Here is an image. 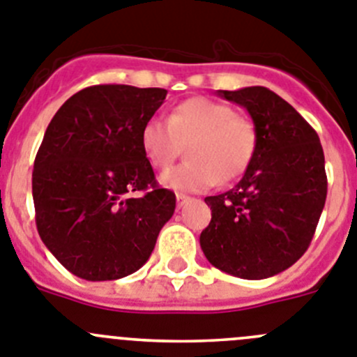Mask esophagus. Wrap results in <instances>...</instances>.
<instances>
[{
  "label": "esophagus",
  "mask_w": 357,
  "mask_h": 357,
  "mask_svg": "<svg viewBox=\"0 0 357 357\" xmlns=\"http://www.w3.org/2000/svg\"><path fill=\"white\" fill-rule=\"evenodd\" d=\"M176 199H178V206L181 208L183 204H186V202L190 201V197H188V195H185V194H176Z\"/></svg>",
  "instance_id": "esophagus-1"
}]
</instances>
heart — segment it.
Wrapping results in <instances>:
<instances>
[{
  "mask_svg": "<svg viewBox=\"0 0 357 357\" xmlns=\"http://www.w3.org/2000/svg\"><path fill=\"white\" fill-rule=\"evenodd\" d=\"M183 146L188 160L163 172L160 181L172 190L201 192L245 171L256 149V128L233 107L210 98L186 99L167 121L144 123L140 147L155 169L172 165Z\"/></svg>",
  "mask_w": 357,
  "mask_h": 357,
  "instance_id": "heart-1",
  "label": "heart"
}]
</instances>
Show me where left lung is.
Returning <instances> with one entry per match:
<instances>
[{"mask_svg": "<svg viewBox=\"0 0 357 357\" xmlns=\"http://www.w3.org/2000/svg\"><path fill=\"white\" fill-rule=\"evenodd\" d=\"M245 108L256 149L240 183L206 197L211 222L201 249L213 266L242 279L287 271L310 247L327 197L324 149L304 117L265 86L218 91Z\"/></svg>", "mask_w": 357, "mask_h": 357, "instance_id": "left-lung-1", "label": "left lung"}]
</instances>
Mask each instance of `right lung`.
<instances>
[{
  "instance_id": "right-lung-1",
  "label": "right lung",
  "mask_w": 357,
  "mask_h": 357,
  "mask_svg": "<svg viewBox=\"0 0 357 357\" xmlns=\"http://www.w3.org/2000/svg\"><path fill=\"white\" fill-rule=\"evenodd\" d=\"M165 89L94 85L51 119L31 174L35 222L44 245L86 281H114L149 259L176 208L140 147ZM144 191L140 198L128 193Z\"/></svg>"
}]
</instances>
